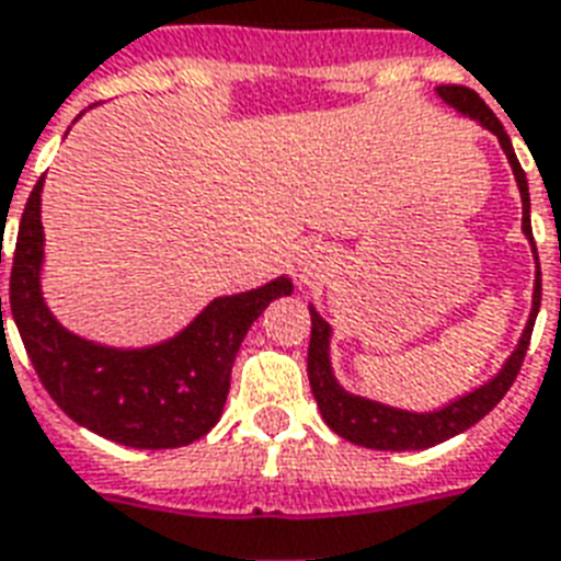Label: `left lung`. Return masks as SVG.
I'll return each mask as SVG.
<instances>
[{"label":"left lung","mask_w":561,"mask_h":561,"mask_svg":"<svg viewBox=\"0 0 561 561\" xmlns=\"http://www.w3.org/2000/svg\"><path fill=\"white\" fill-rule=\"evenodd\" d=\"M442 95V102L450 107H457L462 116H471L477 123L489 128V131L501 140V149L510 160L515 181L520 190V207H524V219L520 228L527 233L529 245H533V257H536V286H533V312H529L527 328L520 333L518 348L512 351V357L503 363L497 375L483 383L474 392L462 394L457 401H450L447 407L436 412H410L398 410V407H386L380 401H368L359 394L345 392L340 380L333 377L330 368V324L321 319L316 307H310V351H307V375H310V389L312 398L319 403L321 419L328 421V427L336 436L348 438L359 447H375V450H424L433 447L445 438L457 436L462 430L474 427L477 421L489 415V412L501 403V398L510 392V386L515 383V377L520 371L524 354H527L529 336H533V324H536L538 307H541V268H538V251L533 242V225H529V190H527V175L520 169L515 149H512L510 134L503 131L501 119L492 114V107L471 90V87L459 84H442L436 90Z\"/></svg>","instance_id":"left-lung-1"}]
</instances>
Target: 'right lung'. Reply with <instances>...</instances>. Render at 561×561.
I'll use <instances>...</instances> for the list:
<instances>
[{"label": "right lung", "mask_w": 561, "mask_h": 561, "mask_svg": "<svg viewBox=\"0 0 561 561\" xmlns=\"http://www.w3.org/2000/svg\"><path fill=\"white\" fill-rule=\"evenodd\" d=\"M41 193L43 178L25 202L16 233L11 316L43 389L76 424L119 445L167 450L210 433L221 419L245 333L268 304L293 293V280L275 277L249 293L213 298L160 345H95L69 333L43 301Z\"/></svg>", "instance_id": "add662e5"}]
</instances>
